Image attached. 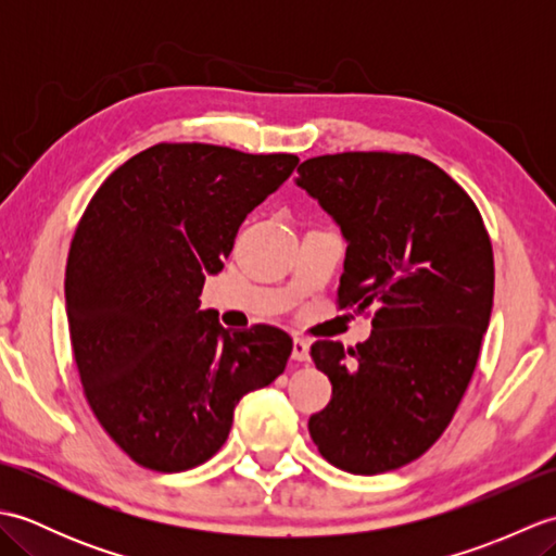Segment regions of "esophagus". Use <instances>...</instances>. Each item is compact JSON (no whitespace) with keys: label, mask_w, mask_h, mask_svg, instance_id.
I'll return each instance as SVG.
<instances>
[{"label":"esophagus","mask_w":556,"mask_h":556,"mask_svg":"<svg viewBox=\"0 0 556 556\" xmlns=\"http://www.w3.org/2000/svg\"><path fill=\"white\" fill-rule=\"evenodd\" d=\"M291 358L293 361H299V363H305L311 358V353H308V341L305 339H293V351H291Z\"/></svg>","instance_id":"34e87169"}]
</instances>
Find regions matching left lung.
Returning <instances> with one entry per match:
<instances>
[{
    "instance_id": "8db88e82",
    "label": "left lung",
    "mask_w": 556,
    "mask_h": 556,
    "mask_svg": "<svg viewBox=\"0 0 556 556\" xmlns=\"http://www.w3.org/2000/svg\"><path fill=\"white\" fill-rule=\"evenodd\" d=\"M296 184L349 241L339 311L372 308L356 349L311 346L332 399L308 430L332 466L387 473L440 440L473 377L494 296L490 233L464 188L408 152L311 157Z\"/></svg>"
}]
</instances>
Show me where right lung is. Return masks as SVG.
<instances>
[{"label":"right lung","mask_w":556,"mask_h":556,"mask_svg":"<svg viewBox=\"0 0 556 556\" xmlns=\"http://www.w3.org/2000/svg\"><path fill=\"white\" fill-rule=\"evenodd\" d=\"M289 152L157 143L114 169L66 260V315L83 396L122 452L181 473L227 442L241 396L285 372V329H224L200 311L248 212L296 169Z\"/></svg>","instance_id":"add662e5"}]
</instances>
